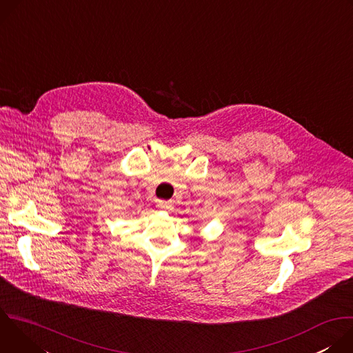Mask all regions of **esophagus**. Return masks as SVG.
<instances>
[{"label":"esophagus","mask_w":353,"mask_h":353,"mask_svg":"<svg viewBox=\"0 0 353 353\" xmlns=\"http://www.w3.org/2000/svg\"><path fill=\"white\" fill-rule=\"evenodd\" d=\"M169 207V204L166 203V201H158V208L161 210H166Z\"/></svg>","instance_id":"esophagus-1"}]
</instances>
